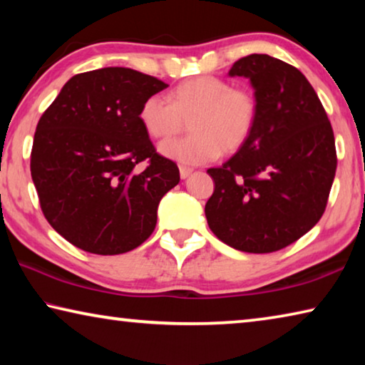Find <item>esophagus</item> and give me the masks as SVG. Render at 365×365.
Listing matches in <instances>:
<instances>
[{
	"mask_svg": "<svg viewBox=\"0 0 365 365\" xmlns=\"http://www.w3.org/2000/svg\"><path fill=\"white\" fill-rule=\"evenodd\" d=\"M191 172H193V169L191 168H187V165H180V177L182 178H187Z\"/></svg>",
	"mask_w": 365,
	"mask_h": 365,
	"instance_id": "obj_1",
	"label": "esophagus"
}]
</instances>
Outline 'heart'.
<instances>
[{
	"mask_svg": "<svg viewBox=\"0 0 365 365\" xmlns=\"http://www.w3.org/2000/svg\"><path fill=\"white\" fill-rule=\"evenodd\" d=\"M259 115L257 98L246 86L225 78L197 76L170 91V103L151 95L141 103L138 119L151 138L168 140L187 127L190 135L164 141L160 153L183 164H205L224 151L237 153L248 143Z\"/></svg>",
	"mask_w": 365,
	"mask_h": 365,
	"instance_id": "1",
	"label": "heart"
}]
</instances>
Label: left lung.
I'll return each instance as SVG.
<instances>
[{
  "mask_svg": "<svg viewBox=\"0 0 365 365\" xmlns=\"http://www.w3.org/2000/svg\"><path fill=\"white\" fill-rule=\"evenodd\" d=\"M228 73L251 80L259 115L248 143L207 169L215 185L205 207L207 225L235 250L274 252L322 217L336 170L333 128L296 67L250 54Z\"/></svg>",
  "mask_w": 365,
  "mask_h": 365,
  "instance_id": "1",
  "label": "left lung"
}]
</instances>
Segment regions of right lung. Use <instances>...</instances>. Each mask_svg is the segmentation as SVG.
Returning <instances> with one entry per match:
<instances>
[{
	"label": "right lung",
	"instance_id": "right-lung-1",
	"mask_svg": "<svg viewBox=\"0 0 365 365\" xmlns=\"http://www.w3.org/2000/svg\"><path fill=\"white\" fill-rule=\"evenodd\" d=\"M168 86L127 67L77 73L40 117L32 180L45 219L77 248L122 255L154 232L160 197L180 172L156 151L138 113Z\"/></svg>",
	"mask_w": 365,
	"mask_h": 365
}]
</instances>
